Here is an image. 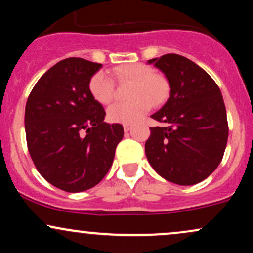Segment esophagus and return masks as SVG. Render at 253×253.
<instances>
[{
	"label": "esophagus",
	"instance_id": "obj_1",
	"mask_svg": "<svg viewBox=\"0 0 253 253\" xmlns=\"http://www.w3.org/2000/svg\"><path fill=\"white\" fill-rule=\"evenodd\" d=\"M130 128H132V125H129V124H125L124 125V130H125V132H129Z\"/></svg>",
	"mask_w": 253,
	"mask_h": 253
}]
</instances>
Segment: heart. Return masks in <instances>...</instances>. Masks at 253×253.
Returning a JSON list of instances; mask_svg holds the SVG:
<instances>
[{
  "instance_id": "b5f03b06",
  "label": "heart",
  "mask_w": 253,
  "mask_h": 253,
  "mask_svg": "<svg viewBox=\"0 0 253 253\" xmlns=\"http://www.w3.org/2000/svg\"><path fill=\"white\" fill-rule=\"evenodd\" d=\"M118 82L132 83L127 102H117L107 110V117L113 123L132 124L151 108L167 101L170 86L168 81L146 64L129 63L118 66L113 71ZM89 91L95 101L108 104L115 96L114 80L106 71H97L89 81Z\"/></svg>"
}]
</instances>
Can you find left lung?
I'll return each instance as SVG.
<instances>
[{
	"instance_id": "obj_1",
	"label": "left lung",
	"mask_w": 253,
	"mask_h": 253,
	"mask_svg": "<svg viewBox=\"0 0 253 253\" xmlns=\"http://www.w3.org/2000/svg\"><path fill=\"white\" fill-rule=\"evenodd\" d=\"M149 63L164 72L171 91L163 108L151 115L163 126L150 127L147 161L169 182L196 184L216 169L227 144L221 91L202 68L179 54H164Z\"/></svg>"
}]
</instances>
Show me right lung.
Masks as SVG:
<instances>
[{
	"label": "right lung",
	"mask_w": 253,
	"mask_h": 253,
	"mask_svg": "<svg viewBox=\"0 0 253 253\" xmlns=\"http://www.w3.org/2000/svg\"><path fill=\"white\" fill-rule=\"evenodd\" d=\"M102 64L66 58L40 77L27 98L25 129L37 170L54 187L80 193L107 175L124 136L120 124H107L89 81Z\"/></svg>",
	"instance_id": "1"
}]
</instances>
